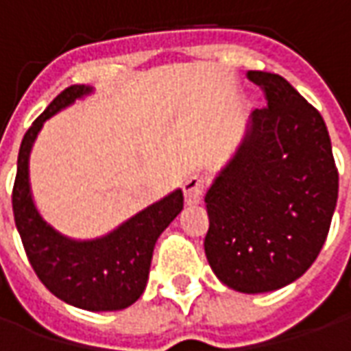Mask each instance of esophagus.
Here are the masks:
<instances>
[{
    "instance_id": "1",
    "label": "esophagus",
    "mask_w": 351,
    "mask_h": 351,
    "mask_svg": "<svg viewBox=\"0 0 351 351\" xmlns=\"http://www.w3.org/2000/svg\"><path fill=\"white\" fill-rule=\"evenodd\" d=\"M206 188V178L201 175H191L186 182H184V199L188 205H197Z\"/></svg>"
}]
</instances>
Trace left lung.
Wrapping results in <instances>:
<instances>
[{
    "mask_svg": "<svg viewBox=\"0 0 351 351\" xmlns=\"http://www.w3.org/2000/svg\"><path fill=\"white\" fill-rule=\"evenodd\" d=\"M265 92L235 156L205 195V254L241 293H265L308 271L339 197V171L324 118L286 79L248 71Z\"/></svg>",
    "mask_w": 351,
    "mask_h": 351,
    "instance_id": "1",
    "label": "left lung"
}]
</instances>
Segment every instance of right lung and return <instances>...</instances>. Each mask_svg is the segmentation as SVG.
<instances>
[{"label":"right lung","instance_id":"add662e5","mask_svg":"<svg viewBox=\"0 0 351 351\" xmlns=\"http://www.w3.org/2000/svg\"><path fill=\"white\" fill-rule=\"evenodd\" d=\"M92 86L73 84L56 95L22 138L12 188V213L24 250L35 274L50 293L77 308L108 312L131 306L148 282L158 237L180 214L182 190L123 221L108 235L75 241L43 220L29 190V152L50 116L92 93Z\"/></svg>","mask_w":351,"mask_h":351}]
</instances>
